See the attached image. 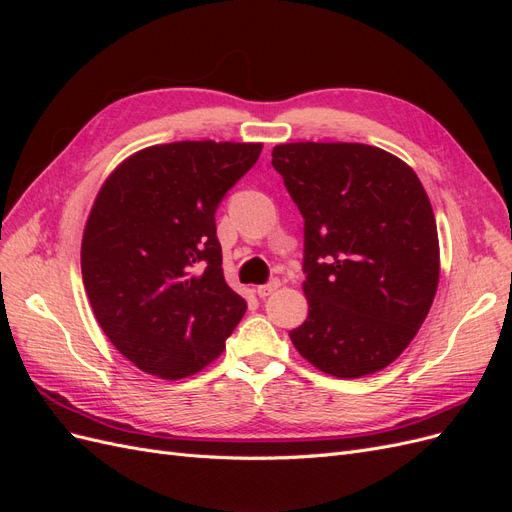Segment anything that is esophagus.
<instances>
[{
  "instance_id": "obj_1",
  "label": "esophagus",
  "mask_w": 512,
  "mask_h": 512,
  "mask_svg": "<svg viewBox=\"0 0 512 512\" xmlns=\"http://www.w3.org/2000/svg\"><path fill=\"white\" fill-rule=\"evenodd\" d=\"M280 286H282V284L277 282V280H275V282H269V284H262V286H258V288H256V294H258L260 299H267L269 294H273V292H275L277 288H280Z\"/></svg>"
}]
</instances>
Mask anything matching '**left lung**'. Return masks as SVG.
I'll use <instances>...</instances> for the list:
<instances>
[{"mask_svg": "<svg viewBox=\"0 0 512 512\" xmlns=\"http://www.w3.org/2000/svg\"><path fill=\"white\" fill-rule=\"evenodd\" d=\"M273 168L305 220L307 320L290 331L335 378L389 367L425 322L440 280L429 196L393 153L363 143H284Z\"/></svg>", "mask_w": 512, "mask_h": 512, "instance_id": "obj_1", "label": "left lung"}]
</instances>
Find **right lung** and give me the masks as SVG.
I'll list each match as a JSON object with an SVG mask.
<instances>
[{"mask_svg":"<svg viewBox=\"0 0 512 512\" xmlns=\"http://www.w3.org/2000/svg\"><path fill=\"white\" fill-rule=\"evenodd\" d=\"M260 151L232 141L151 145L102 183L83 232V284L111 344L151 376L205 369L245 314L224 280L215 209Z\"/></svg>","mask_w":512,"mask_h":512,"instance_id":"obj_1","label":"right lung"}]
</instances>
